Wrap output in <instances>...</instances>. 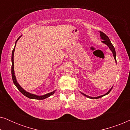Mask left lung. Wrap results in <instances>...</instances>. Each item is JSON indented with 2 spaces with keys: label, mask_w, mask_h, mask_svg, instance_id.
I'll return each mask as SVG.
<instances>
[{
  "label": "left lung",
  "mask_w": 130,
  "mask_h": 130,
  "mask_svg": "<svg viewBox=\"0 0 130 130\" xmlns=\"http://www.w3.org/2000/svg\"><path fill=\"white\" fill-rule=\"evenodd\" d=\"M100 34H100L101 38L102 39V40H103V41H102V42H103V43L105 44L106 45H108V47L109 48V49L111 50V51H112V53H113V57H114V59H115V62H116V63H117V60H116V52H115V50L114 47H113L111 41H110L109 38H108L107 35H106V34H104V32H101V31H100ZM112 89V88L109 90V91H108L105 94V95L99 96H97V97H90V96H88V95H85V93H82V92H81V93L82 94V95H84V96H85L89 98H91V99H98V98H101V97L104 96H105V95H108V94L110 92H111V90Z\"/></svg>",
  "instance_id": "obj_1"
}]
</instances>
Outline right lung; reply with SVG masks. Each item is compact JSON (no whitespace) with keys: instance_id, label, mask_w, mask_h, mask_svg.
I'll list each match as a JSON object with an SVG mask.
<instances>
[{"instance_id":"right-lung-1","label":"right lung","mask_w":130,"mask_h":130,"mask_svg":"<svg viewBox=\"0 0 130 130\" xmlns=\"http://www.w3.org/2000/svg\"><path fill=\"white\" fill-rule=\"evenodd\" d=\"M21 37V36L19 37V38L17 39V40L16 41L15 47H14L13 51H12V72H12V80H13V83H14V84H15L16 87H17V88H18V89L19 91H20L21 93L23 94V95H24V96H26L27 98H28L33 99H39V100H41V99H44L47 98H48L49 96H50L51 95H53V94L54 93V92H55V91H56V90H54V91H53V92H50V93L45 94V95H44L38 96V95H34V94H32L31 93H29V92L25 91V90L24 89H23L22 87H21L20 85H19V83L17 82V79H16V77H15V72H14L13 56H14V51H15V49L16 44H17V42L18 41V40Z\"/></svg>"}]
</instances>
